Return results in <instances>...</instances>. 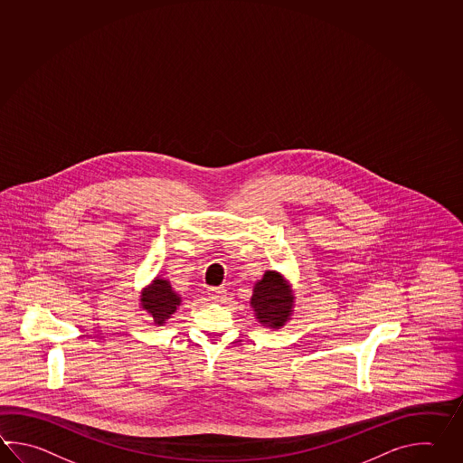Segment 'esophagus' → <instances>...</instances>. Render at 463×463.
Returning <instances> with one entry per match:
<instances>
[{"instance_id":"34e87169","label":"esophagus","mask_w":463,"mask_h":463,"mask_svg":"<svg viewBox=\"0 0 463 463\" xmlns=\"http://www.w3.org/2000/svg\"><path fill=\"white\" fill-rule=\"evenodd\" d=\"M209 297L213 298V300H216L219 302L221 298H222V295H224V290L222 288H219V287H211L208 290Z\"/></svg>"}]
</instances>
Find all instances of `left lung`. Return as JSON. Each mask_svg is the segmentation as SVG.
Instances as JSON below:
<instances>
[{"label": "left lung", "mask_w": 463, "mask_h": 463, "mask_svg": "<svg viewBox=\"0 0 463 463\" xmlns=\"http://www.w3.org/2000/svg\"><path fill=\"white\" fill-rule=\"evenodd\" d=\"M257 320L264 326L279 328L288 320L292 312L293 297L288 287L277 272H265L260 282L255 283L254 295L250 298Z\"/></svg>", "instance_id": "obj_1"}]
</instances>
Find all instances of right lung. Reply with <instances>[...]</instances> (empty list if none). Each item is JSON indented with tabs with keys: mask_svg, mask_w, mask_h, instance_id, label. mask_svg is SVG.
I'll list each match as a JSON object with an SVG mask.
<instances>
[{
	"mask_svg": "<svg viewBox=\"0 0 463 463\" xmlns=\"http://www.w3.org/2000/svg\"><path fill=\"white\" fill-rule=\"evenodd\" d=\"M180 297L173 292L170 282L156 279L148 290L142 295V307L150 313L155 323L163 325L170 318V315L176 312V307L180 305Z\"/></svg>",
	"mask_w": 463,
	"mask_h": 463,
	"instance_id": "1",
	"label": "right lung"
}]
</instances>
